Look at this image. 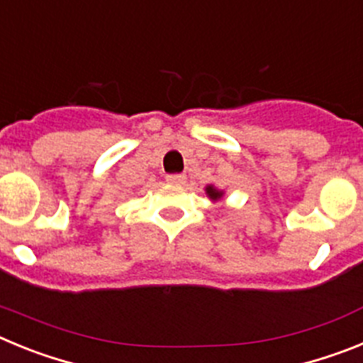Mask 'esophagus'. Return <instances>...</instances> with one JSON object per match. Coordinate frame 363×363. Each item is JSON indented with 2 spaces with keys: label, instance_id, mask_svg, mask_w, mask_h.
I'll return each instance as SVG.
<instances>
[{
  "label": "esophagus",
  "instance_id": "esophagus-1",
  "mask_svg": "<svg viewBox=\"0 0 363 363\" xmlns=\"http://www.w3.org/2000/svg\"><path fill=\"white\" fill-rule=\"evenodd\" d=\"M185 179H187V176L185 174H169L167 176V182L172 185H184Z\"/></svg>",
  "mask_w": 363,
  "mask_h": 363
}]
</instances>
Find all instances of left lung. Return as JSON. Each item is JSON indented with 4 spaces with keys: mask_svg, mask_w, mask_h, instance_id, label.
<instances>
[{
    "mask_svg": "<svg viewBox=\"0 0 363 363\" xmlns=\"http://www.w3.org/2000/svg\"><path fill=\"white\" fill-rule=\"evenodd\" d=\"M205 194H207L209 200L213 201H221L223 200V196H225V192L220 191V189L214 187V185H207V187H205Z\"/></svg>",
    "mask_w": 363,
    "mask_h": 363,
    "instance_id": "8db88e82",
    "label": "left lung"
}]
</instances>
